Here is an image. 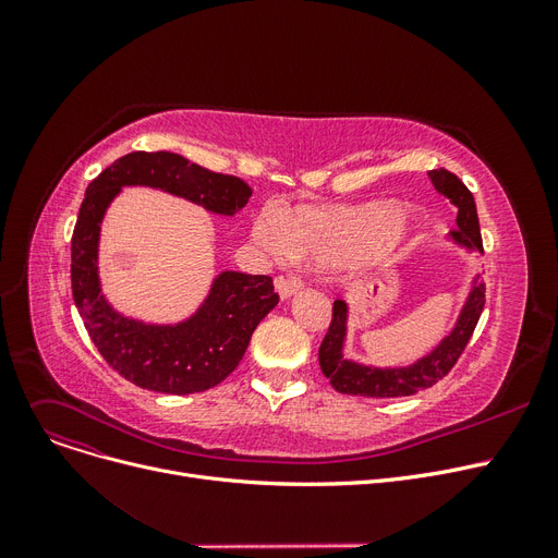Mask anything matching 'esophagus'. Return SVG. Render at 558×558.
Returning <instances> with one entry per match:
<instances>
[{
    "label": "esophagus",
    "mask_w": 558,
    "mask_h": 558,
    "mask_svg": "<svg viewBox=\"0 0 558 558\" xmlns=\"http://www.w3.org/2000/svg\"><path fill=\"white\" fill-rule=\"evenodd\" d=\"M276 289H278L280 299H289V296H294L296 291L303 289V280L296 278V276H278L276 278Z\"/></svg>",
    "instance_id": "34e87169"
}]
</instances>
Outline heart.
I'll return each mask as SVG.
<instances>
[{"mask_svg":"<svg viewBox=\"0 0 558 558\" xmlns=\"http://www.w3.org/2000/svg\"><path fill=\"white\" fill-rule=\"evenodd\" d=\"M416 230V217L389 203H364L350 208L299 210L280 221L267 213L253 226L255 242L276 257H312L337 262L353 255L368 264L389 262Z\"/></svg>","mask_w":558,"mask_h":558,"instance_id":"obj_1","label":"heart"}]
</instances>
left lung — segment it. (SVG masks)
<instances>
[{
	"mask_svg": "<svg viewBox=\"0 0 558 558\" xmlns=\"http://www.w3.org/2000/svg\"><path fill=\"white\" fill-rule=\"evenodd\" d=\"M429 179L434 187L444 196H448L459 210L457 228L450 232V240L468 251L484 253L477 205L471 190H468L448 169H432ZM484 291H486L484 282L475 278L471 294H468V301L457 318L452 332L438 343L429 355L421 357L412 366H400V368H375V366L355 364L343 357L348 305L345 301H335L330 328L318 348L320 371H324V375L330 379V385L345 396L400 398V396H414L423 389H429L438 383V379H444L450 373V368L461 357L463 348L468 345V341H471L486 303Z\"/></svg>",
	"mask_w": 558,
	"mask_h": 558,
	"instance_id": "8db88e82",
	"label": "left lung"
}]
</instances>
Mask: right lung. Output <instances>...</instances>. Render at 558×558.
I'll return each instance as SVG.
<instances>
[{
	"mask_svg": "<svg viewBox=\"0 0 558 558\" xmlns=\"http://www.w3.org/2000/svg\"><path fill=\"white\" fill-rule=\"evenodd\" d=\"M124 185L158 187L228 217L244 208L253 190L238 175L179 154L133 151L87 185L72 234V296L101 357L140 389L171 396L208 391L238 368L257 324L278 305L274 280L223 271L196 314L175 326H146L114 312L101 294L97 251L106 208Z\"/></svg>",
	"mask_w": 558,
	"mask_h": 558,
	"instance_id": "add662e5",
	"label": "right lung"
}]
</instances>
